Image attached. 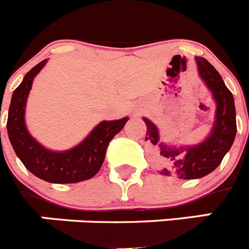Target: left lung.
I'll list each match as a JSON object with an SVG mask.
<instances>
[{
  "instance_id": "8db88e82",
  "label": "left lung",
  "mask_w": 249,
  "mask_h": 249,
  "mask_svg": "<svg viewBox=\"0 0 249 249\" xmlns=\"http://www.w3.org/2000/svg\"><path fill=\"white\" fill-rule=\"evenodd\" d=\"M198 73L215 101V117L211 135L196 146H168L160 142L158 128L148 118L144 141L151 147V157L160 175L178 179H196L210 175L221 164L236 137V107L233 94L221 74L203 57H196Z\"/></svg>"
}]
</instances>
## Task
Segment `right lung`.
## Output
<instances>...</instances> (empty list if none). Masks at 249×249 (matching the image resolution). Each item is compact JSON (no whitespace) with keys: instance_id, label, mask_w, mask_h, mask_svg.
Returning a JSON list of instances; mask_svg holds the SVG:
<instances>
[{"instance_id":"add662e5","label":"right lung","mask_w":249,"mask_h":249,"mask_svg":"<svg viewBox=\"0 0 249 249\" xmlns=\"http://www.w3.org/2000/svg\"><path fill=\"white\" fill-rule=\"evenodd\" d=\"M43 59L23 77L13 91L7 118L8 138L17 157L36 177L50 183H76L93 177L105 160L112 138L124 127L128 117L102 121L80 144L63 152H54L38 143L25 122L26 103L36 74L46 65Z\"/></svg>"}]
</instances>
